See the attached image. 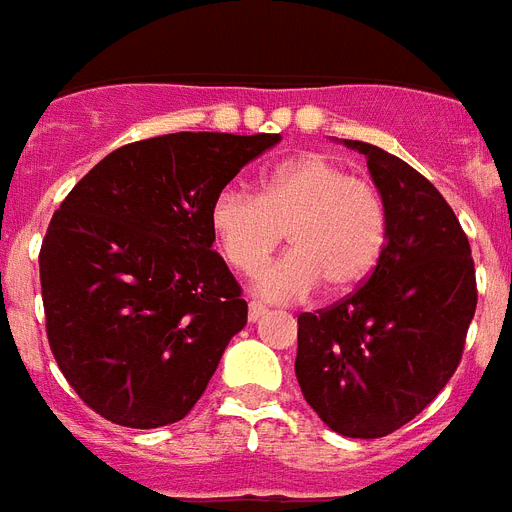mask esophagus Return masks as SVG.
<instances>
[{"label": "esophagus", "instance_id": "34e87169", "mask_svg": "<svg viewBox=\"0 0 512 512\" xmlns=\"http://www.w3.org/2000/svg\"><path fill=\"white\" fill-rule=\"evenodd\" d=\"M265 315V304H260V302H249V309H247V317L252 322L255 320H260V317Z\"/></svg>", "mask_w": 512, "mask_h": 512}]
</instances>
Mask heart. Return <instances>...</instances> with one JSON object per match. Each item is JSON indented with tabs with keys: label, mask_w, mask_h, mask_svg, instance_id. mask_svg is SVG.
I'll list each match as a JSON object with an SVG mask.
<instances>
[{
	"label": "heart",
	"mask_w": 512,
	"mask_h": 512,
	"mask_svg": "<svg viewBox=\"0 0 512 512\" xmlns=\"http://www.w3.org/2000/svg\"><path fill=\"white\" fill-rule=\"evenodd\" d=\"M210 229L223 260L249 276L286 242L291 249L255 278L268 302H296L320 286L328 296L359 289L388 242V208L377 184L325 153L270 166L257 192L223 187L210 205Z\"/></svg>",
	"instance_id": "heart-1"
}]
</instances>
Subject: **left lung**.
Returning <instances> with one entry per match:
<instances>
[{"label": "left lung", "mask_w": 512, "mask_h": 512, "mask_svg": "<svg viewBox=\"0 0 512 512\" xmlns=\"http://www.w3.org/2000/svg\"><path fill=\"white\" fill-rule=\"evenodd\" d=\"M343 143L367 158L388 208V242L354 294L299 315L294 369L333 432L375 440L422 414L461 364L476 270L435 184L377 145Z\"/></svg>", "instance_id": "8db88e82"}]
</instances>
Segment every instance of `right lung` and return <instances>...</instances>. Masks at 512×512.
Masks as SVG:
<instances>
[{
	"mask_svg": "<svg viewBox=\"0 0 512 512\" xmlns=\"http://www.w3.org/2000/svg\"><path fill=\"white\" fill-rule=\"evenodd\" d=\"M281 135L174 132L117 148L51 218L41 244L46 336L90 409L132 429L190 414L247 325L213 252V197Z\"/></svg>",
	"mask_w": 512,
	"mask_h": 512,
	"instance_id": "1",
	"label": "right lung"
}]
</instances>
